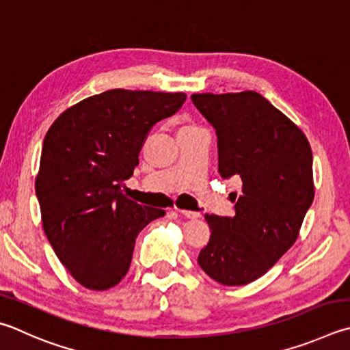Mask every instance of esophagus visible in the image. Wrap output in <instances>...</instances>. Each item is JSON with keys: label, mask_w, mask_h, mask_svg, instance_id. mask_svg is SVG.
I'll use <instances>...</instances> for the list:
<instances>
[{"label": "esophagus", "mask_w": 350, "mask_h": 350, "mask_svg": "<svg viewBox=\"0 0 350 350\" xmlns=\"http://www.w3.org/2000/svg\"><path fill=\"white\" fill-rule=\"evenodd\" d=\"M179 213H180V215H183V217H187V219H199L200 217V213H197V211H183V209H179Z\"/></svg>", "instance_id": "1"}]
</instances>
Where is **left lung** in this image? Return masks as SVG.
Segmentation results:
<instances>
[{"label":"left lung","mask_w":350,"mask_h":350,"mask_svg":"<svg viewBox=\"0 0 350 350\" xmlns=\"http://www.w3.org/2000/svg\"><path fill=\"white\" fill-rule=\"evenodd\" d=\"M217 135L219 174L237 177L232 217L205 214L200 268L225 286L251 283L294 245L314 202L312 150L301 130L256 92L193 94Z\"/></svg>","instance_id":"left-lung-1"}]
</instances>
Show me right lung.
<instances>
[{
  "label": "right lung",
  "mask_w": 350,
  "mask_h": 350,
  "mask_svg": "<svg viewBox=\"0 0 350 350\" xmlns=\"http://www.w3.org/2000/svg\"><path fill=\"white\" fill-rule=\"evenodd\" d=\"M185 93L114 88L70 107L42 144L35 189L44 232L76 282L93 291L129 272L137 234L162 209L126 199L150 130L173 116Z\"/></svg>",
  "instance_id": "1"
}]
</instances>
